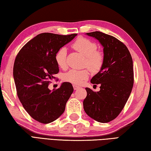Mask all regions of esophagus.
Listing matches in <instances>:
<instances>
[{
  "label": "esophagus",
  "mask_w": 151,
  "mask_h": 151,
  "mask_svg": "<svg viewBox=\"0 0 151 151\" xmlns=\"http://www.w3.org/2000/svg\"><path fill=\"white\" fill-rule=\"evenodd\" d=\"M73 88H74V90H77V89H79V88H81V86L76 84H73Z\"/></svg>",
  "instance_id": "34e87169"
}]
</instances>
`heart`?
Returning a JSON list of instances; mask_svg holds the SVG:
<instances>
[{"instance_id": "heart-1", "label": "heart", "mask_w": 151, "mask_h": 151, "mask_svg": "<svg viewBox=\"0 0 151 151\" xmlns=\"http://www.w3.org/2000/svg\"><path fill=\"white\" fill-rule=\"evenodd\" d=\"M73 48L86 57L85 66L91 71L97 72L101 69L104 58L101 52L97 51V44L88 38L79 37L73 44ZM55 60L58 65L64 69L67 66V48L61 47L55 53ZM89 76L87 69L70 70L65 73L63 80L75 84H81Z\"/></svg>"}]
</instances>
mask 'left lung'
<instances>
[{
	"label": "left lung",
	"instance_id": "obj_1",
	"mask_svg": "<svg viewBox=\"0 0 151 151\" xmlns=\"http://www.w3.org/2000/svg\"><path fill=\"white\" fill-rule=\"evenodd\" d=\"M87 35L99 40L103 47V64L91 83L100 84V90L86 88L84 111L97 122L107 123L119 116L128 101L134 85L133 61L128 48L115 37L99 31Z\"/></svg>",
	"mask_w": 151,
	"mask_h": 151
}]
</instances>
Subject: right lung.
Segmentation results:
<instances>
[{
	"label": "right lung",
	"instance_id": "1",
	"mask_svg": "<svg viewBox=\"0 0 151 151\" xmlns=\"http://www.w3.org/2000/svg\"><path fill=\"white\" fill-rule=\"evenodd\" d=\"M76 35L39 34L23 46L15 60L13 75L17 96L28 114L40 123L58 119L73 92L69 82H63L52 91L48 87L59 72L56 52Z\"/></svg>",
	"mask_w": 151,
	"mask_h": 151
}]
</instances>
